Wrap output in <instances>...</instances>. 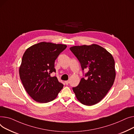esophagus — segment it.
Instances as JSON below:
<instances>
[{
    "label": "esophagus",
    "mask_w": 134,
    "mask_h": 134,
    "mask_svg": "<svg viewBox=\"0 0 134 134\" xmlns=\"http://www.w3.org/2000/svg\"><path fill=\"white\" fill-rule=\"evenodd\" d=\"M65 83L66 85H68V84L69 83V81H65Z\"/></svg>",
    "instance_id": "obj_1"
}]
</instances>
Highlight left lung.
Masks as SVG:
<instances>
[{
  "label": "left lung",
  "instance_id": "8db88e82",
  "mask_svg": "<svg viewBox=\"0 0 134 134\" xmlns=\"http://www.w3.org/2000/svg\"><path fill=\"white\" fill-rule=\"evenodd\" d=\"M80 61L82 70L87 69V80L82 78L73 88L77 99L85 105L99 102L113 86L116 76L112 54L97 44L74 46L70 48Z\"/></svg>",
  "mask_w": 134,
  "mask_h": 134
}]
</instances>
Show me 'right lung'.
<instances>
[{"label":"right lung","mask_w":134,"mask_h":134,"mask_svg":"<svg viewBox=\"0 0 134 134\" xmlns=\"http://www.w3.org/2000/svg\"><path fill=\"white\" fill-rule=\"evenodd\" d=\"M67 46L51 42H41L29 47L24 53L19 72L30 96L38 103H45L56 98L63 88L57 78L54 61Z\"/></svg>","instance_id":"1"}]
</instances>
